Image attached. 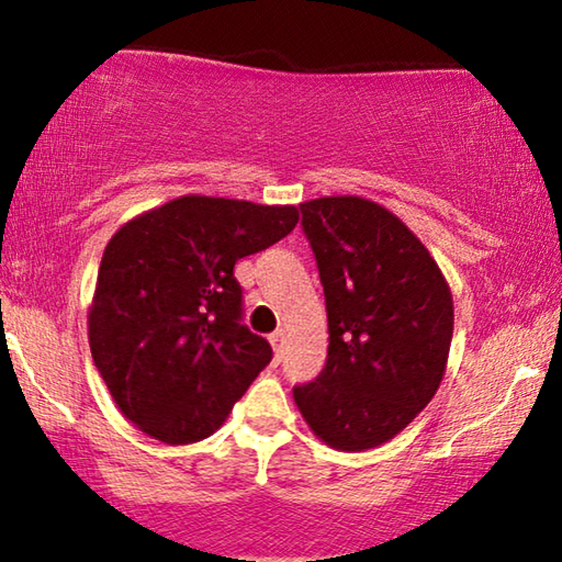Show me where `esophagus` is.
Segmentation results:
<instances>
[{"mask_svg": "<svg viewBox=\"0 0 562 562\" xmlns=\"http://www.w3.org/2000/svg\"><path fill=\"white\" fill-rule=\"evenodd\" d=\"M284 341H288V335H284V329H278V331H272V335H270V345H272L274 355H278V357L284 351Z\"/></svg>", "mask_w": 562, "mask_h": 562, "instance_id": "obj_1", "label": "esophagus"}]
</instances>
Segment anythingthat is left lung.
<instances>
[{
  "mask_svg": "<svg viewBox=\"0 0 562 562\" xmlns=\"http://www.w3.org/2000/svg\"><path fill=\"white\" fill-rule=\"evenodd\" d=\"M325 288L329 347L315 382L294 386L300 414L337 451L394 439L439 389L453 297L426 245L359 195L300 203Z\"/></svg>",
  "mask_w": 562,
  "mask_h": 562,
  "instance_id": "left-lung-1",
  "label": "left lung"
}]
</instances>
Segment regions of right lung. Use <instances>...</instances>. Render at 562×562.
Returning a JSON list of instances; mask_svg holds the SVG:
<instances>
[{
    "mask_svg": "<svg viewBox=\"0 0 562 562\" xmlns=\"http://www.w3.org/2000/svg\"><path fill=\"white\" fill-rule=\"evenodd\" d=\"M297 221L294 205L180 195L113 233L89 304V345L119 412L150 439H207L270 364L268 339L240 325L233 268Z\"/></svg>",
    "mask_w": 562,
    "mask_h": 562,
    "instance_id": "obj_1",
    "label": "right lung"
}]
</instances>
